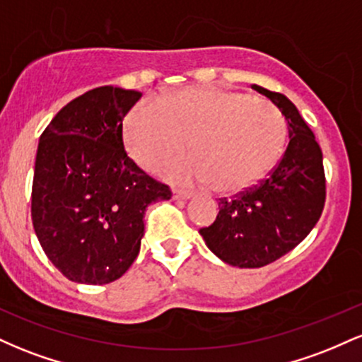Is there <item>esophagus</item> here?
Wrapping results in <instances>:
<instances>
[{
  "label": "esophagus",
  "mask_w": 362,
  "mask_h": 362,
  "mask_svg": "<svg viewBox=\"0 0 362 362\" xmlns=\"http://www.w3.org/2000/svg\"><path fill=\"white\" fill-rule=\"evenodd\" d=\"M192 197V192H187V190H173V199H182V201H187V199Z\"/></svg>",
  "instance_id": "obj_1"
}]
</instances>
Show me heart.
Returning a JSON list of instances; mask_svg holds the SVG:
<instances>
[{
    "instance_id": "b5f03b06",
    "label": "heart",
    "mask_w": 362,
    "mask_h": 362,
    "mask_svg": "<svg viewBox=\"0 0 362 362\" xmlns=\"http://www.w3.org/2000/svg\"><path fill=\"white\" fill-rule=\"evenodd\" d=\"M288 122L272 102L221 86H190L170 97L148 98L127 114L124 143L139 167L161 168L177 184H213L238 192L267 175L279 161Z\"/></svg>"
}]
</instances>
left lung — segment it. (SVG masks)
<instances>
[{
    "instance_id": "8db88e82",
    "label": "left lung",
    "mask_w": 362,
    "mask_h": 362,
    "mask_svg": "<svg viewBox=\"0 0 362 362\" xmlns=\"http://www.w3.org/2000/svg\"><path fill=\"white\" fill-rule=\"evenodd\" d=\"M288 120L289 144L267 178L231 199H219L216 221L201 228L209 250L226 264L257 269L281 259L308 236L325 206L323 155L294 103L252 85Z\"/></svg>"
}]
</instances>
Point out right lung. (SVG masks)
Wrapping results in <instances>:
<instances>
[{"label": "right lung", "instance_id": "add662e5", "mask_svg": "<svg viewBox=\"0 0 362 362\" xmlns=\"http://www.w3.org/2000/svg\"><path fill=\"white\" fill-rule=\"evenodd\" d=\"M136 90L100 86L57 112L39 141L32 223L47 259L69 281L109 284L139 253L144 211L168 201V185L124 149L122 120Z\"/></svg>", "mask_w": 362, "mask_h": 362}]
</instances>
